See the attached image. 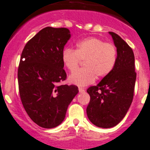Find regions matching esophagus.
I'll list each match as a JSON object with an SVG mask.
<instances>
[{
  "label": "esophagus",
  "mask_w": 150,
  "mask_h": 150,
  "mask_svg": "<svg viewBox=\"0 0 150 150\" xmlns=\"http://www.w3.org/2000/svg\"><path fill=\"white\" fill-rule=\"evenodd\" d=\"M79 91L80 93H83V92L85 91V89L83 88H81V87H79Z\"/></svg>",
  "instance_id": "34e87169"
}]
</instances>
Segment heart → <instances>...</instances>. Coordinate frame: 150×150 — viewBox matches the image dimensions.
I'll list each match as a JSON object with an SVG mask.
<instances>
[{
	"label": "heart",
	"mask_w": 150,
	"mask_h": 150,
	"mask_svg": "<svg viewBox=\"0 0 150 150\" xmlns=\"http://www.w3.org/2000/svg\"><path fill=\"white\" fill-rule=\"evenodd\" d=\"M117 58L115 45L93 37L76 43L75 50L65 49L62 55L64 65L71 72L76 70L83 61L84 68L74 72L69 77L70 83L79 86L93 83L96 76L104 78L108 76L115 68Z\"/></svg>",
	"instance_id": "heart-1"
}]
</instances>
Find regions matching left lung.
<instances>
[{
  "label": "left lung",
  "mask_w": 150,
  "mask_h": 150,
  "mask_svg": "<svg viewBox=\"0 0 150 150\" xmlns=\"http://www.w3.org/2000/svg\"><path fill=\"white\" fill-rule=\"evenodd\" d=\"M109 34L117 49L115 67L96 86L87 89L91 97L87 116L93 125L102 128L114 127L125 117L133 99L136 81L133 51L118 35Z\"/></svg>",
  "instance_id": "8db88e82"
}]
</instances>
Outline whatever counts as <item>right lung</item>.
Returning a JSON list of instances; mask_svg holds the SVG:
<instances>
[{
    "label": "right lung",
    "instance_id": "obj_1",
    "mask_svg": "<svg viewBox=\"0 0 150 150\" xmlns=\"http://www.w3.org/2000/svg\"><path fill=\"white\" fill-rule=\"evenodd\" d=\"M70 38L67 28L47 27L28 42L22 52L18 71L22 103L32 120L44 128L63 122L79 92L75 85H57L67 78L62 55Z\"/></svg>",
    "mask_w": 150,
    "mask_h": 150
}]
</instances>
